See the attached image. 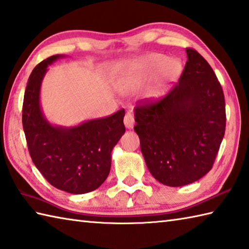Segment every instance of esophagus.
Returning a JSON list of instances; mask_svg holds the SVG:
<instances>
[{
  "mask_svg": "<svg viewBox=\"0 0 249 249\" xmlns=\"http://www.w3.org/2000/svg\"><path fill=\"white\" fill-rule=\"evenodd\" d=\"M124 124L126 128H133L135 125V119L131 113H126L124 118Z\"/></svg>",
  "mask_w": 249,
  "mask_h": 249,
  "instance_id": "esophagus-1",
  "label": "esophagus"
}]
</instances>
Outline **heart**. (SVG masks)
Instances as JSON below:
<instances>
[{
  "label": "heart",
  "mask_w": 249,
  "mask_h": 249,
  "mask_svg": "<svg viewBox=\"0 0 249 249\" xmlns=\"http://www.w3.org/2000/svg\"><path fill=\"white\" fill-rule=\"evenodd\" d=\"M181 70V62L176 58L166 59L162 53H148L126 68L120 76V84L124 87H133L158 72L155 89L160 92L178 79Z\"/></svg>",
  "instance_id": "obj_1"
}]
</instances>
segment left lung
Segmentation results:
<instances>
[{"label":"left lung","mask_w":249,"mask_h":249,"mask_svg":"<svg viewBox=\"0 0 249 249\" xmlns=\"http://www.w3.org/2000/svg\"><path fill=\"white\" fill-rule=\"evenodd\" d=\"M177 85L157 102L136 107L134 127L151 175L182 187L212 169L226 130V104L209 63L187 48Z\"/></svg>","instance_id":"1"}]
</instances>
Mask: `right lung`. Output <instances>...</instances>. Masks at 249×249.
Instances as JSON below:
<instances>
[{
	"label": "right lung",
	"instance_id": "right-lung-1",
	"mask_svg": "<svg viewBox=\"0 0 249 249\" xmlns=\"http://www.w3.org/2000/svg\"><path fill=\"white\" fill-rule=\"evenodd\" d=\"M62 57H48L31 72L23 97L22 126L33 163L47 181L61 191L84 194L99 188L109 176L112 150L125 133V111L70 127L50 123L41 107V86L47 67Z\"/></svg>",
	"mask_w": 249,
	"mask_h": 249
}]
</instances>
